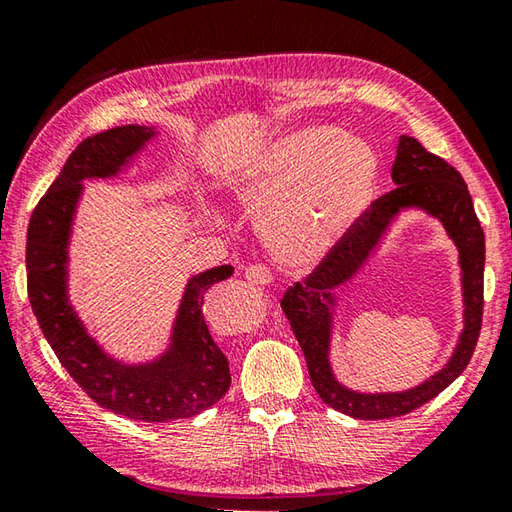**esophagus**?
<instances>
[{"instance_id": "esophagus-1", "label": "esophagus", "mask_w": 512, "mask_h": 512, "mask_svg": "<svg viewBox=\"0 0 512 512\" xmlns=\"http://www.w3.org/2000/svg\"><path fill=\"white\" fill-rule=\"evenodd\" d=\"M246 277H248V282L266 286V284L273 282L275 273L271 271V266H266V264H248L246 266Z\"/></svg>"}]
</instances>
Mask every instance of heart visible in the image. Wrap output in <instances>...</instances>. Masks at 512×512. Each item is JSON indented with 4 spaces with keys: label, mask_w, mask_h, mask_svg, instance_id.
<instances>
[{
    "label": "heart",
    "mask_w": 512,
    "mask_h": 512,
    "mask_svg": "<svg viewBox=\"0 0 512 512\" xmlns=\"http://www.w3.org/2000/svg\"><path fill=\"white\" fill-rule=\"evenodd\" d=\"M378 159L367 143L331 129L291 132L250 152L230 181L235 197L264 210L273 248L306 262L333 246L369 206Z\"/></svg>",
    "instance_id": "heart-1"
}]
</instances>
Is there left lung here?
I'll return each instance as SVG.
<instances>
[{"instance_id": "left-lung-1", "label": "left lung", "mask_w": 512, "mask_h": 512, "mask_svg": "<svg viewBox=\"0 0 512 512\" xmlns=\"http://www.w3.org/2000/svg\"><path fill=\"white\" fill-rule=\"evenodd\" d=\"M392 179L396 188L371 201L369 208L324 253L318 266L306 275V280L302 284L295 282L288 286L282 295L284 315L291 322L295 338L304 351L315 392L333 410L362 418V421H380V418L410 414L416 407L439 396L468 367L483 320L486 241H483V228L475 215V206H472V197L463 176L441 156L427 152L416 138L401 136L398 138L396 161L392 165ZM405 205L425 207L431 214L439 216L458 244L464 271V296L467 297V329L449 367L426 381L421 388L403 395H356L338 386L328 369L326 347L330 291L364 261L388 219Z\"/></svg>"}]
</instances>
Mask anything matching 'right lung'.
<instances>
[{
	"instance_id": "add662e5",
	"label": "right lung",
	"mask_w": 512,
	"mask_h": 512,
	"mask_svg": "<svg viewBox=\"0 0 512 512\" xmlns=\"http://www.w3.org/2000/svg\"><path fill=\"white\" fill-rule=\"evenodd\" d=\"M150 136L152 129L123 125L85 138L71 152L31 215L26 232V286L44 338L82 392L114 414L163 423L201 414L228 392V358L203 318V302L208 288L228 280L235 268L219 266L194 277L176 320L172 351L145 367H125L107 358L80 327L64 295V248L82 179L118 172L127 156Z\"/></svg>"
}]
</instances>
